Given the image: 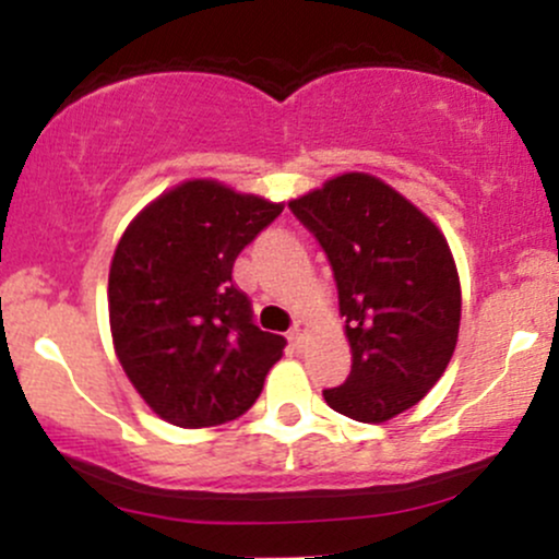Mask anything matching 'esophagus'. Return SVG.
<instances>
[{
  "instance_id": "esophagus-1",
  "label": "esophagus",
  "mask_w": 559,
  "mask_h": 559,
  "mask_svg": "<svg viewBox=\"0 0 559 559\" xmlns=\"http://www.w3.org/2000/svg\"><path fill=\"white\" fill-rule=\"evenodd\" d=\"M305 333H307V320H297V323L292 325V338L294 342H301V338H305Z\"/></svg>"
}]
</instances>
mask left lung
I'll return each mask as SVG.
<instances>
[{
	"instance_id": "1",
	"label": "left lung",
	"mask_w": 559,
	"mask_h": 559,
	"mask_svg": "<svg viewBox=\"0 0 559 559\" xmlns=\"http://www.w3.org/2000/svg\"><path fill=\"white\" fill-rule=\"evenodd\" d=\"M331 262L352 370L323 389L331 409L383 423L418 404L452 360L460 278L441 230L368 173L288 202Z\"/></svg>"
}]
</instances>
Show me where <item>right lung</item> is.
<instances>
[{
    "label": "right lung",
    "mask_w": 559,
    "mask_h": 559,
    "mask_svg": "<svg viewBox=\"0 0 559 559\" xmlns=\"http://www.w3.org/2000/svg\"><path fill=\"white\" fill-rule=\"evenodd\" d=\"M284 204L186 181L144 207L110 265V329L126 376L173 426H221L258 402L286 338L254 325L234 262Z\"/></svg>",
    "instance_id": "right-lung-1"
}]
</instances>
